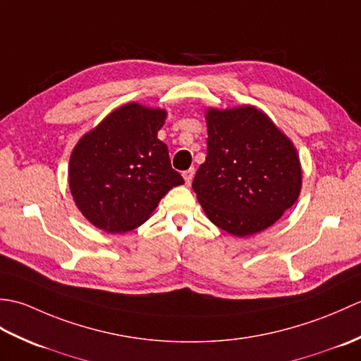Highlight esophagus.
Returning <instances> with one entry per match:
<instances>
[{"instance_id":"34e87169","label":"esophagus","mask_w":361,"mask_h":361,"mask_svg":"<svg viewBox=\"0 0 361 361\" xmlns=\"http://www.w3.org/2000/svg\"><path fill=\"white\" fill-rule=\"evenodd\" d=\"M194 173H195V171H194L192 167H190V169H188V171L183 172V176H185L186 185H190V181H192V178H194Z\"/></svg>"}]
</instances>
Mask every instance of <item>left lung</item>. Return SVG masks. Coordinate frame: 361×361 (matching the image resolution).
<instances>
[{
	"label": "left lung",
	"instance_id": "8db88e82",
	"mask_svg": "<svg viewBox=\"0 0 361 361\" xmlns=\"http://www.w3.org/2000/svg\"><path fill=\"white\" fill-rule=\"evenodd\" d=\"M206 126L208 153L192 183L206 217L235 237L270 228L301 194L293 142L252 105L208 109Z\"/></svg>",
	"mask_w": 361,
	"mask_h": 361
}]
</instances>
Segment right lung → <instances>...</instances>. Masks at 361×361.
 Masks as SVG:
<instances>
[{
    "label": "right lung",
    "instance_id": "right-lung-1",
    "mask_svg": "<svg viewBox=\"0 0 361 361\" xmlns=\"http://www.w3.org/2000/svg\"><path fill=\"white\" fill-rule=\"evenodd\" d=\"M167 111L130 102L74 145L68 183L82 216L106 233L141 226L161 198L185 183L158 140Z\"/></svg>",
    "mask_w": 361,
    "mask_h": 361
}]
</instances>
